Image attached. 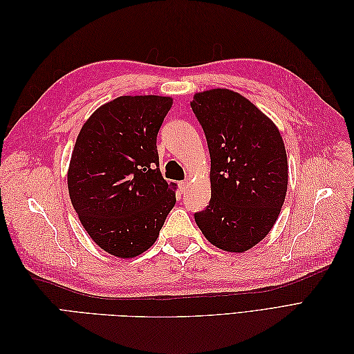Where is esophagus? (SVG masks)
Wrapping results in <instances>:
<instances>
[{"instance_id":"34e87169","label":"esophagus","mask_w":354,"mask_h":354,"mask_svg":"<svg viewBox=\"0 0 354 354\" xmlns=\"http://www.w3.org/2000/svg\"><path fill=\"white\" fill-rule=\"evenodd\" d=\"M180 189H181V192H186L189 189V181L187 180L180 181Z\"/></svg>"}]
</instances>
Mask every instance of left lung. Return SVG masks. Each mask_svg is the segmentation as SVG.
<instances>
[{
  "label": "left lung",
  "mask_w": 354,
  "mask_h": 354,
  "mask_svg": "<svg viewBox=\"0 0 354 354\" xmlns=\"http://www.w3.org/2000/svg\"><path fill=\"white\" fill-rule=\"evenodd\" d=\"M192 111L211 156L209 205L195 214L201 232L229 252L252 248L272 230L288 189V159L277 127L239 93H196Z\"/></svg>",
  "instance_id": "left-lung-1"
}]
</instances>
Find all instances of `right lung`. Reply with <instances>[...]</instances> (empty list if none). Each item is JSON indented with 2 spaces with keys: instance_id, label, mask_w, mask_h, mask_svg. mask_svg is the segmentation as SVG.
Returning <instances> with one entry per match:
<instances>
[{
  "instance_id": "obj_1",
  "label": "right lung",
  "mask_w": 354,
  "mask_h": 354,
  "mask_svg": "<svg viewBox=\"0 0 354 354\" xmlns=\"http://www.w3.org/2000/svg\"><path fill=\"white\" fill-rule=\"evenodd\" d=\"M173 99L121 95L95 111L75 143L71 202L90 238L118 259L151 248L176 205L159 169L156 136Z\"/></svg>"
}]
</instances>
